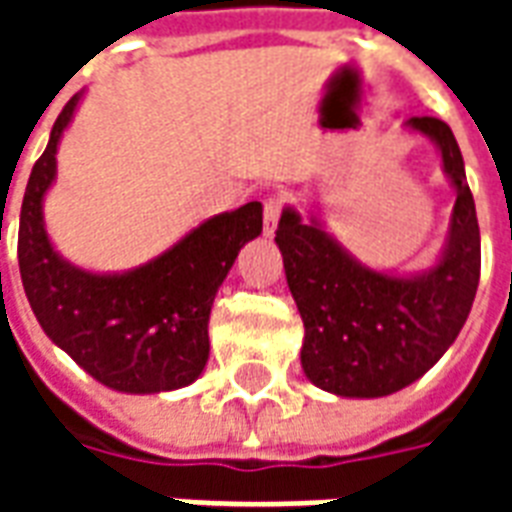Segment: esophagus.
Returning a JSON list of instances; mask_svg holds the SVG:
<instances>
[{
    "label": "esophagus",
    "instance_id": "esophagus-1",
    "mask_svg": "<svg viewBox=\"0 0 512 512\" xmlns=\"http://www.w3.org/2000/svg\"><path fill=\"white\" fill-rule=\"evenodd\" d=\"M279 216H282V200H279V197H268V200L263 202V233L274 235Z\"/></svg>",
    "mask_w": 512,
    "mask_h": 512
}]
</instances>
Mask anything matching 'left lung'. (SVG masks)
<instances>
[{
  "mask_svg": "<svg viewBox=\"0 0 512 512\" xmlns=\"http://www.w3.org/2000/svg\"><path fill=\"white\" fill-rule=\"evenodd\" d=\"M430 136L455 186L450 233L439 263L397 277L362 266L312 216L285 208L277 246L304 321L301 367L340 397H384L414 384L455 343L480 282V227L461 147L439 117L406 123Z\"/></svg>",
  "mask_w": 512,
  "mask_h": 512,
  "instance_id": "1",
  "label": "left lung"
}]
</instances>
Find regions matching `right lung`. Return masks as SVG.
I'll return each instance as SVG.
<instances>
[{"label":"right lung","instance_id":"add662e5","mask_svg":"<svg viewBox=\"0 0 512 512\" xmlns=\"http://www.w3.org/2000/svg\"><path fill=\"white\" fill-rule=\"evenodd\" d=\"M82 93L73 95L29 175L18 268L29 307L73 362L128 395L189 386L208 362V318L216 290L246 241L263 230V205L219 213L164 255L123 274H90L62 260L43 224V197L57 175V145ZM2 227V222H0Z\"/></svg>","mask_w":512,"mask_h":512}]
</instances>
